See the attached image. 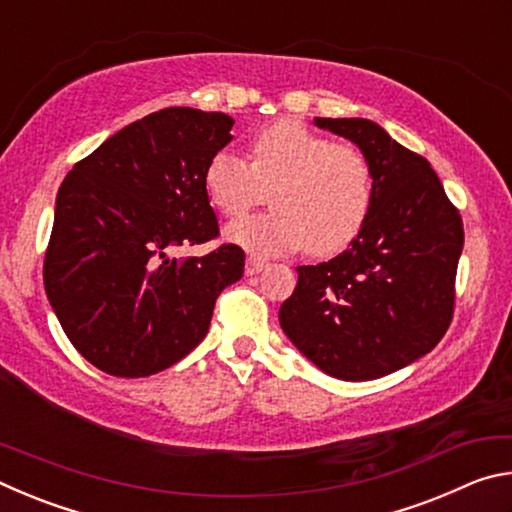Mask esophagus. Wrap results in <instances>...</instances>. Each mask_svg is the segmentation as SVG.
Instances as JSON below:
<instances>
[{"mask_svg":"<svg viewBox=\"0 0 512 512\" xmlns=\"http://www.w3.org/2000/svg\"><path fill=\"white\" fill-rule=\"evenodd\" d=\"M266 266H268L266 259H259V257H253V255H250V257L246 259V275H257V273H262Z\"/></svg>","mask_w":512,"mask_h":512,"instance_id":"esophagus-1","label":"esophagus"}]
</instances>
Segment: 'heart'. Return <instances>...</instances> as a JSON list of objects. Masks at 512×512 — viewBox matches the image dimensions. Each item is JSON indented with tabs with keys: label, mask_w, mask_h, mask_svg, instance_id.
Returning <instances> with one entry per match:
<instances>
[{
	"label": "heart",
	"mask_w": 512,
	"mask_h": 512,
	"mask_svg": "<svg viewBox=\"0 0 512 512\" xmlns=\"http://www.w3.org/2000/svg\"><path fill=\"white\" fill-rule=\"evenodd\" d=\"M216 212L237 219L271 189L273 212L232 223L225 239L253 255L305 248L327 257L348 248L375 201V173L357 146L336 144L298 119H277L250 140V162L214 153L203 173Z\"/></svg>",
	"instance_id": "obj_1"
}]
</instances>
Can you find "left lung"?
Instances as JSON below:
<instances>
[{"label": "left lung", "instance_id": "8db88e82", "mask_svg": "<svg viewBox=\"0 0 512 512\" xmlns=\"http://www.w3.org/2000/svg\"><path fill=\"white\" fill-rule=\"evenodd\" d=\"M314 124L366 153L375 201L348 250L296 268L280 325L327 375L379 379L431 352L452 323L463 221L431 164L375 121L316 117Z\"/></svg>", "mask_w": 512, "mask_h": 512}]
</instances>
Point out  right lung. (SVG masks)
Returning a JSON list of instances; mask_svg holds the SVG:
<instances>
[{"label": "right lung", "mask_w": 512, "mask_h": 512, "mask_svg": "<svg viewBox=\"0 0 512 512\" xmlns=\"http://www.w3.org/2000/svg\"><path fill=\"white\" fill-rule=\"evenodd\" d=\"M223 112L164 108L76 162L56 196L45 291L67 339L115 377H149L205 339L244 250L171 257L219 235L203 173L232 140Z\"/></svg>", "instance_id": "right-lung-1"}]
</instances>
